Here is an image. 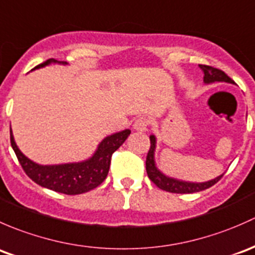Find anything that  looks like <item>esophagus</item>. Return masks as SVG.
Listing matches in <instances>:
<instances>
[{
    "mask_svg": "<svg viewBox=\"0 0 255 255\" xmlns=\"http://www.w3.org/2000/svg\"><path fill=\"white\" fill-rule=\"evenodd\" d=\"M148 128V120L146 118H138L133 123V128L137 131H146Z\"/></svg>",
    "mask_w": 255,
    "mask_h": 255,
    "instance_id": "esophagus-1",
    "label": "esophagus"
}]
</instances>
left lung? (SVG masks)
I'll return each instance as SVG.
<instances>
[{
	"label": "left lung",
	"mask_w": 255,
	"mask_h": 255,
	"mask_svg": "<svg viewBox=\"0 0 255 255\" xmlns=\"http://www.w3.org/2000/svg\"><path fill=\"white\" fill-rule=\"evenodd\" d=\"M204 72V82L206 85L214 82H227V83H235L233 80H231L224 71L215 69V67L207 66V65H199ZM149 141H151V147L147 153L146 157V170L147 175L149 179L154 183L159 189L162 190L169 191V193L175 194H191V193H198V191L205 190V189L210 188L214 184H216L222 175H219L215 179L209 180V182L203 183H193V182H185V180L175 179V178L168 177V175L163 174L158 168L156 167V162H154V151H156V136L151 135L149 136Z\"/></svg>",
	"instance_id": "1"
}]
</instances>
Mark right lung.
<instances>
[{
    "mask_svg": "<svg viewBox=\"0 0 255 255\" xmlns=\"http://www.w3.org/2000/svg\"><path fill=\"white\" fill-rule=\"evenodd\" d=\"M50 64L67 65V62L49 59L43 64L38 65L35 69L48 66ZM9 130L10 146H12L20 166L24 169L25 174L36 184L48 188L50 190L57 191V193L66 194V195L87 193L101 185L108 175L112 154L125 142L131 132L128 128H127V130L104 137L103 141L97 147L93 156L86 161L43 166V164L33 162L20 152V149L14 142L12 128Z\"/></svg>",
    "mask_w": 255,
    "mask_h": 255,
    "instance_id": "1",
    "label": "right lung"
}]
</instances>
